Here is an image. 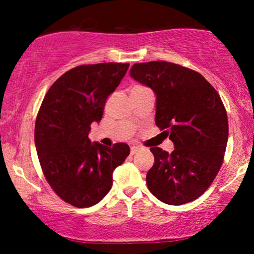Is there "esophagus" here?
<instances>
[{
	"instance_id": "esophagus-1",
	"label": "esophagus",
	"mask_w": 254,
	"mask_h": 254,
	"mask_svg": "<svg viewBox=\"0 0 254 254\" xmlns=\"http://www.w3.org/2000/svg\"><path fill=\"white\" fill-rule=\"evenodd\" d=\"M139 149H141V148L137 147V145H132V147H131V155H133V154H136L137 151H138Z\"/></svg>"
}]
</instances>
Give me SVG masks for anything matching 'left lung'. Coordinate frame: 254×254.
Listing matches in <instances>:
<instances>
[{"label":"left lung","mask_w":254,"mask_h":254,"mask_svg":"<svg viewBox=\"0 0 254 254\" xmlns=\"http://www.w3.org/2000/svg\"><path fill=\"white\" fill-rule=\"evenodd\" d=\"M130 76L154 90L155 124L174 150L150 148L147 185L157 199L180 205L202 196L222 166L228 118L216 89L199 72L164 61L136 63Z\"/></svg>","instance_id":"obj_1"}]
</instances>
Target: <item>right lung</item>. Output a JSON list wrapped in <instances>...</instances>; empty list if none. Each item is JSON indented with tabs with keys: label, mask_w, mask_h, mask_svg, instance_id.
<instances>
[{
	"label": "right lung",
	"mask_w": 254,
	"mask_h": 254,
	"mask_svg": "<svg viewBox=\"0 0 254 254\" xmlns=\"http://www.w3.org/2000/svg\"><path fill=\"white\" fill-rule=\"evenodd\" d=\"M129 63L78 65L64 72L45 94L34 127L38 159L45 179L64 202L87 208L112 188V173L130 154L88 138L90 124L103 118L105 103L127 74Z\"/></svg>",
	"instance_id": "right-lung-1"
}]
</instances>
